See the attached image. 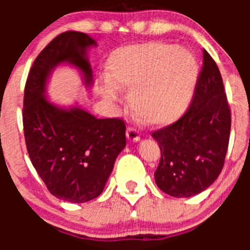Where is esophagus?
<instances>
[{
	"label": "esophagus",
	"mask_w": 250,
	"mask_h": 250,
	"mask_svg": "<svg viewBox=\"0 0 250 250\" xmlns=\"http://www.w3.org/2000/svg\"><path fill=\"white\" fill-rule=\"evenodd\" d=\"M127 138H128V140H130V141H138L140 139L139 130L134 127H129L127 129Z\"/></svg>",
	"instance_id": "esophagus-1"
}]
</instances>
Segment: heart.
Here are the masks:
<instances>
[{
	"instance_id": "obj_1",
	"label": "heart",
	"mask_w": 250,
	"mask_h": 250,
	"mask_svg": "<svg viewBox=\"0 0 250 250\" xmlns=\"http://www.w3.org/2000/svg\"><path fill=\"white\" fill-rule=\"evenodd\" d=\"M103 94L118 102V89H130L135 112L151 125H168L188 110L198 80L197 60L183 47L151 42L116 49L107 59Z\"/></svg>"
}]
</instances>
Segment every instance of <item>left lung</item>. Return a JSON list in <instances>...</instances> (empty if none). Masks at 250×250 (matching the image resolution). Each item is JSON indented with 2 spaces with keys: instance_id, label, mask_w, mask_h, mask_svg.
<instances>
[{
  "instance_id": "1",
  "label": "left lung",
  "mask_w": 250,
  "mask_h": 250,
  "mask_svg": "<svg viewBox=\"0 0 250 250\" xmlns=\"http://www.w3.org/2000/svg\"><path fill=\"white\" fill-rule=\"evenodd\" d=\"M231 111L218 65L203 50V66L192 102L176 122L155 130L161 148L158 188L173 197H191L220 174L228 152Z\"/></svg>"
}]
</instances>
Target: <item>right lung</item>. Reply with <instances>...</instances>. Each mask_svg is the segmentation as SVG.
<instances>
[{"label": "right lung", "instance_id": "1", "mask_svg": "<svg viewBox=\"0 0 250 250\" xmlns=\"http://www.w3.org/2000/svg\"><path fill=\"white\" fill-rule=\"evenodd\" d=\"M95 44L83 32L58 35L35 59L24 90L22 125L32 166L53 196L71 203L103 192L125 146L123 120L97 118L78 106L62 109L46 98L48 77L62 62L76 66L92 84L87 48Z\"/></svg>", "mask_w": 250, "mask_h": 250}]
</instances>
